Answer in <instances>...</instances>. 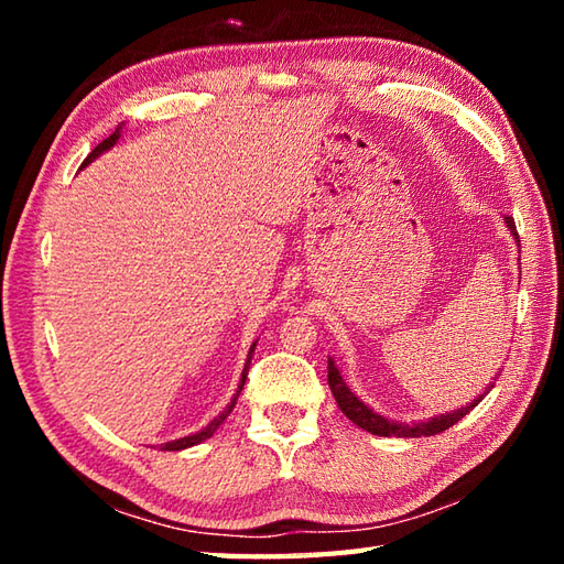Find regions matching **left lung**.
Segmentation results:
<instances>
[{"label": "left lung", "mask_w": 564, "mask_h": 564, "mask_svg": "<svg viewBox=\"0 0 564 564\" xmlns=\"http://www.w3.org/2000/svg\"><path fill=\"white\" fill-rule=\"evenodd\" d=\"M507 225L509 230L513 232V237L519 239V232H517V223H513L511 218H507ZM327 380H329V390L334 394V400H337L339 410L351 419V422L356 426H361L366 431H370V434L376 436H402V438H414V436H434V434H441V431L451 429L455 422H460V419L473 410V406L480 402L475 400L467 406H460L458 412H451V414H441V416H434L429 419V422H422V424H398V422H390V419L376 414L373 410H368V406L356 398V394L346 388V382L341 380L337 366H334V361L329 358L327 361Z\"/></svg>", "instance_id": "1"}]
</instances>
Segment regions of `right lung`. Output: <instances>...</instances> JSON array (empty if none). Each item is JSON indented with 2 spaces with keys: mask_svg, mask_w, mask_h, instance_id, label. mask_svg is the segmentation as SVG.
I'll list each match as a JSON object with an SVG mask.
<instances>
[{
  "mask_svg": "<svg viewBox=\"0 0 564 564\" xmlns=\"http://www.w3.org/2000/svg\"><path fill=\"white\" fill-rule=\"evenodd\" d=\"M118 138H121V133H118V130H116V133H113V135H109V138H106L104 142H99V145H97V148H94V150L89 152V158L82 162V166H84V164H89L91 160H97L101 152H106V150H111V148L116 145V140H118ZM254 346H257V341H254V344H251V349H249V358H247V364H245V373H242V382H239V388H237V392H235V398H232V402H230V404H227V406H225V412H223L220 416H215V419H213V422H210V424H208L206 429H203V431H198V434H194V436H184V438H178V441H170V443H162V451H182V448H188V446H196V443H200V441H206V438H210V436L215 434V429H218V426H220V424L225 422V419H227V414H230V412H232V406H235V402H237V398H239V392H242V388H245V380H247V370H249V364H251V354H254Z\"/></svg>",
  "mask_w": 564,
  "mask_h": 564,
  "instance_id": "1",
  "label": "right lung"
}]
</instances>
